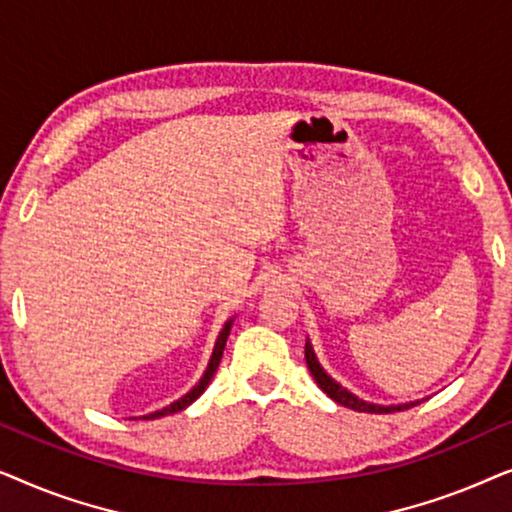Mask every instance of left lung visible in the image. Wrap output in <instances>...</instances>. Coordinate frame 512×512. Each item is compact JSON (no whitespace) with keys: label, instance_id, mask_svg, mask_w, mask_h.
<instances>
[{"label":"left lung","instance_id":"obj_1","mask_svg":"<svg viewBox=\"0 0 512 512\" xmlns=\"http://www.w3.org/2000/svg\"><path fill=\"white\" fill-rule=\"evenodd\" d=\"M305 361H307V368H310L312 377L317 380L319 389L324 391L328 398H333L335 403L345 405V408H352L356 412H373V415H384V412H401V410L412 408V405L422 403V401H410V403H398V405H377V403H368V401H363V398L354 396L352 391H347L342 384L335 382L324 368H321V363L317 361V354H314L310 340L305 342Z\"/></svg>","mask_w":512,"mask_h":512}]
</instances>
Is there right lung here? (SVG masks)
I'll list each match as a JSON object with an SVG mask.
<instances>
[{
	"label": "right lung",
	"instance_id": "obj_1",
	"mask_svg": "<svg viewBox=\"0 0 512 512\" xmlns=\"http://www.w3.org/2000/svg\"><path fill=\"white\" fill-rule=\"evenodd\" d=\"M233 321H235V319H228V321H226V326L221 328L219 338H216V345H214L212 359H209V363H207V370H205V375L200 377V382L195 384V387H193L191 391H188L186 396H181L179 401L170 403V405H167V408H163V410L151 412V415H144L142 419H158V417H165V415H174V412H179V410L188 408V405H191V403L195 401V398H200L202 391H205V389L209 387V382H212V377H214V373H216V368H219L221 356H223V349H226V340H228V335H230V326H233Z\"/></svg>",
	"mask_w": 512,
	"mask_h": 512
}]
</instances>
